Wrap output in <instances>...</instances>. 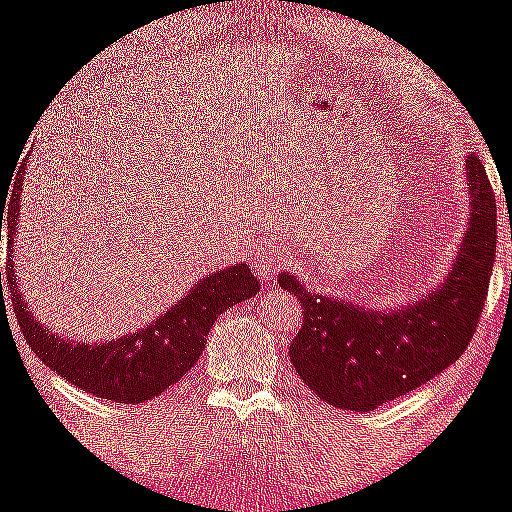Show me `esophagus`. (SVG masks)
Wrapping results in <instances>:
<instances>
[{"mask_svg": "<svg viewBox=\"0 0 512 512\" xmlns=\"http://www.w3.org/2000/svg\"><path fill=\"white\" fill-rule=\"evenodd\" d=\"M279 262H282V255H279L277 250H270V247H267L262 255H257V274H260V277H270V274L279 267Z\"/></svg>", "mask_w": 512, "mask_h": 512, "instance_id": "34e87169", "label": "esophagus"}]
</instances>
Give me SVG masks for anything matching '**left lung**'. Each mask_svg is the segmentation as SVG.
<instances>
[{
	"label": "left lung",
	"instance_id": "left-lung-1",
	"mask_svg": "<svg viewBox=\"0 0 512 512\" xmlns=\"http://www.w3.org/2000/svg\"><path fill=\"white\" fill-rule=\"evenodd\" d=\"M466 186L469 225L449 274L437 289L400 309L380 311L311 294L289 272L277 279L304 314L289 358L319 400L370 412L437 378L466 351L496 262V196L476 154L466 157Z\"/></svg>",
	"mask_w": 512,
	"mask_h": 512
}]
</instances>
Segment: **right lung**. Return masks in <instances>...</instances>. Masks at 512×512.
<instances>
[{
	"label": "right lung",
	"instance_id": "right-lung-1",
	"mask_svg": "<svg viewBox=\"0 0 512 512\" xmlns=\"http://www.w3.org/2000/svg\"><path fill=\"white\" fill-rule=\"evenodd\" d=\"M26 161L19 166L14 201L9 203L7 228V274L0 272L2 282L9 284L14 301V314L34 351L53 373L66 378L68 383L93 392L95 397L112 402L152 400L166 387L176 385L188 370L196 365L198 355L206 348V336L218 316L240 301L260 294V282L250 267L230 265L215 270L201 279L184 299L176 301L171 309L157 316L152 324L127 336L107 338L102 343H80L73 338H61L56 331L46 328L31 314L29 304L19 292L14 274V235L19 220V191L24 186ZM0 218V235H2Z\"/></svg>",
	"mask_w": 512,
	"mask_h": 512
}]
</instances>
